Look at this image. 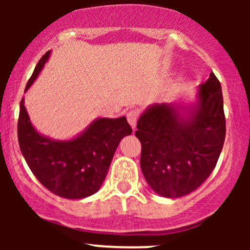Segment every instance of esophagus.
Wrapping results in <instances>:
<instances>
[{
	"mask_svg": "<svg viewBox=\"0 0 250 250\" xmlns=\"http://www.w3.org/2000/svg\"><path fill=\"white\" fill-rule=\"evenodd\" d=\"M126 117H127V122L129 123V125L132 126V128H135L136 122H138V118H139V111L138 110L128 111L127 115H126Z\"/></svg>",
	"mask_w": 250,
	"mask_h": 250,
	"instance_id": "34e87169",
	"label": "esophagus"
}]
</instances>
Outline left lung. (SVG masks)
<instances>
[{
	"instance_id": "left-lung-1",
	"label": "left lung",
	"mask_w": 250,
	"mask_h": 250,
	"mask_svg": "<svg viewBox=\"0 0 250 250\" xmlns=\"http://www.w3.org/2000/svg\"><path fill=\"white\" fill-rule=\"evenodd\" d=\"M141 169L149 187L165 198L199 188L220 158L225 139L221 83L214 73L197 87L196 101L153 104L138 121Z\"/></svg>"
}]
</instances>
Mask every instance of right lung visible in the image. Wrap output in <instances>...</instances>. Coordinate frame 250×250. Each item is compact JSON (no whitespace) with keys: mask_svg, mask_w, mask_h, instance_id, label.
Returning a JSON list of instances; mask_svg holds the SVG:
<instances>
[{"mask_svg":"<svg viewBox=\"0 0 250 250\" xmlns=\"http://www.w3.org/2000/svg\"><path fill=\"white\" fill-rule=\"evenodd\" d=\"M50 54L47 51L41 58L25 92L35 82ZM129 134L131 126L122 116L94 119L70 140L51 139L36 131L26 110L25 99L20 101L18 141L23 158L47 190L67 199L86 198L100 189L119 142Z\"/></svg>","mask_w":250,"mask_h":250,"instance_id":"obj_1","label":"right lung"}]
</instances>
